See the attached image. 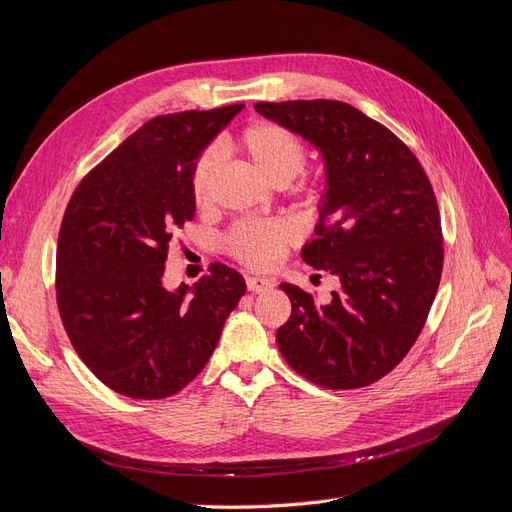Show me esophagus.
Returning <instances> with one entry per match:
<instances>
[{
    "mask_svg": "<svg viewBox=\"0 0 512 512\" xmlns=\"http://www.w3.org/2000/svg\"><path fill=\"white\" fill-rule=\"evenodd\" d=\"M245 284L250 292H265V290L273 288V280H269V277H260V275L245 277Z\"/></svg>",
    "mask_w": 512,
    "mask_h": 512,
    "instance_id": "esophagus-1",
    "label": "esophagus"
}]
</instances>
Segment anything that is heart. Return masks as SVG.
Returning <instances> with one entry per match:
<instances>
[{
	"mask_svg": "<svg viewBox=\"0 0 512 512\" xmlns=\"http://www.w3.org/2000/svg\"><path fill=\"white\" fill-rule=\"evenodd\" d=\"M230 149L250 164L267 183L282 188L297 177L307 151L301 138L271 121H258L241 130L230 141ZM220 160L213 149L198 158L190 192L196 207H207L211 200L213 181L218 177ZM314 190V188H312ZM297 241V230L282 220H247L230 228L226 237L228 252L239 262L254 269L273 267L284 256L288 247Z\"/></svg>",
	"mask_w": 512,
	"mask_h": 512,
	"instance_id": "b5f03b06",
	"label": "heart"
}]
</instances>
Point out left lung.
Segmentation results:
<instances>
[{"instance_id": "obj_1", "label": "left lung", "mask_w": 512, "mask_h": 512, "mask_svg": "<svg viewBox=\"0 0 512 512\" xmlns=\"http://www.w3.org/2000/svg\"><path fill=\"white\" fill-rule=\"evenodd\" d=\"M256 111L320 149L327 190L301 258L342 282L327 305L282 284L292 314L277 346L324 389L374 384L410 352L436 299L444 262L436 194L408 145L346 102H256Z\"/></svg>"}]
</instances>
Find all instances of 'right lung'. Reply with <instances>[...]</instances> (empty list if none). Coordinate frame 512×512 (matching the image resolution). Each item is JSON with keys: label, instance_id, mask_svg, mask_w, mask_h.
<instances>
[{"label": "right lung", "instance_id": "obj_1", "mask_svg": "<svg viewBox=\"0 0 512 512\" xmlns=\"http://www.w3.org/2000/svg\"><path fill=\"white\" fill-rule=\"evenodd\" d=\"M243 108L160 115L83 177L57 241V307L70 342L100 382L132 399L188 386L220 342L245 280L211 262L190 288H164L168 243L196 205V160Z\"/></svg>", "mask_w": 512, "mask_h": 512}]
</instances>
